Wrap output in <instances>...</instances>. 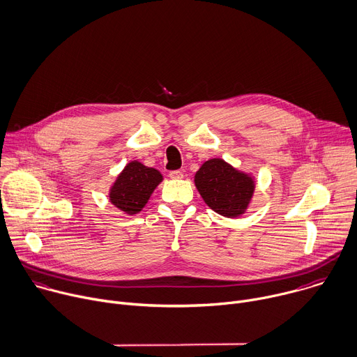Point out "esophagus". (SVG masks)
I'll return each mask as SVG.
<instances>
[{"label": "esophagus", "instance_id": "obj_1", "mask_svg": "<svg viewBox=\"0 0 357 357\" xmlns=\"http://www.w3.org/2000/svg\"><path fill=\"white\" fill-rule=\"evenodd\" d=\"M169 176H170V178L180 180V178H183V172H180V170H173V172L169 173Z\"/></svg>", "mask_w": 357, "mask_h": 357}]
</instances>
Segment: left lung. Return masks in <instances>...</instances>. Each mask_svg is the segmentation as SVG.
Segmentation results:
<instances>
[{
	"label": "left lung",
	"instance_id": "8db88e82",
	"mask_svg": "<svg viewBox=\"0 0 357 357\" xmlns=\"http://www.w3.org/2000/svg\"><path fill=\"white\" fill-rule=\"evenodd\" d=\"M194 183L205 204L227 218L245 213L255 192L253 177L222 159L206 160L195 173Z\"/></svg>",
	"mask_w": 357,
	"mask_h": 357
}]
</instances>
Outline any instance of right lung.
I'll list each match as a JSON object with an SVG mask.
<instances>
[{"label": "right lung", "mask_w": 357, "mask_h": 357, "mask_svg": "<svg viewBox=\"0 0 357 357\" xmlns=\"http://www.w3.org/2000/svg\"><path fill=\"white\" fill-rule=\"evenodd\" d=\"M163 181L159 170L137 160L129 162L109 188V201L128 215H135L144 208L155 188Z\"/></svg>", "instance_id": "right-lung-1"}]
</instances>
